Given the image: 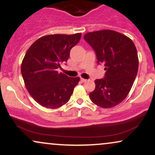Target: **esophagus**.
<instances>
[{
    "instance_id": "obj_1",
    "label": "esophagus",
    "mask_w": 155,
    "mask_h": 155,
    "mask_svg": "<svg viewBox=\"0 0 155 155\" xmlns=\"http://www.w3.org/2000/svg\"><path fill=\"white\" fill-rule=\"evenodd\" d=\"M81 81H82V82H86V81H87V80L85 79H83V78H81Z\"/></svg>"
}]
</instances>
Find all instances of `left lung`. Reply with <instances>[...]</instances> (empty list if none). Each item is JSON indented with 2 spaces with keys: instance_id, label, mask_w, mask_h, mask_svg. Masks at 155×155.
Here are the masks:
<instances>
[{
  "instance_id": "8db88e82",
  "label": "left lung",
  "mask_w": 155,
  "mask_h": 155,
  "mask_svg": "<svg viewBox=\"0 0 155 155\" xmlns=\"http://www.w3.org/2000/svg\"><path fill=\"white\" fill-rule=\"evenodd\" d=\"M84 38L95 51L97 63L104 64L106 71L104 79L95 80L90 99L100 107H114L125 99L136 79L138 68L136 46L129 37L111 30L89 32Z\"/></svg>"
}]
</instances>
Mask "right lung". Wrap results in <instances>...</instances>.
<instances>
[{
	"label": "right lung",
	"instance_id": "1",
	"mask_svg": "<svg viewBox=\"0 0 155 155\" xmlns=\"http://www.w3.org/2000/svg\"><path fill=\"white\" fill-rule=\"evenodd\" d=\"M81 33L54 34L41 37L27 51L21 73L31 97L47 108H58L70 99L79 77H68L57 71L67 62L70 51L81 38Z\"/></svg>",
	"mask_w": 155,
	"mask_h": 155
}]
</instances>
